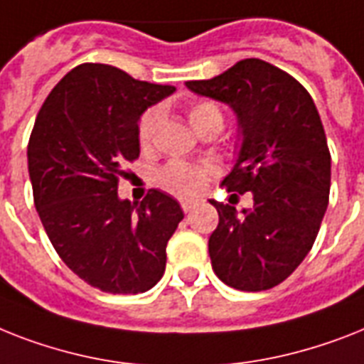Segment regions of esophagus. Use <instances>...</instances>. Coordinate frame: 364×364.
Wrapping results in <instances>:
<instances>
[{
    "label": "esophagus",
    "instance_id": "34e87169",
    "mask_svg": "<svg viewBox=\"0 0 364 364\" xmlns=\"http://www.w3.org/2000/svg\"><path fill=\"white\" fill-rule=\"evenodd\" d=\"M194 205H196V200H181V209L185 213L192 211V209H194Z\"/></svg>",
    "mask_w": 364,
    "mask_h": 364
}]
</instances>
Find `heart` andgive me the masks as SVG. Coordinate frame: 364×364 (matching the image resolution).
Instances as JSON below:
<instances>
[{
	"label": "heart",
	"mask_w": 364,
	"mask_h": 364,
	"mask_svg": "<svg viewBox=\"0 0 364 364\" xmlns=\"http://www.w3.org/2000/svg\"><path fill=\"white\" fill-rule=\"evenodd\" d=\"M187 117L188 123L198 134H202L203 131H208L211 127L223 129L224 115L220 106L215 100L205 99L192 102L188 106ZM159 125H161V112L155 110V108L147 110L138 121V144L144 151L151 149ZM213 172H215L213 166H198V164L173 161L162 168L161 183L177 196H192L205 185Z\"/></svg>",
	"instance_id": "obj_1"
}]
</instances>
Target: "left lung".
<instances>
[{"label":"left lung","mask_w":364,"mask_h":364,"mask_svg":"<svg viewBox=\"0 0 364 364\" xmlns=\"http://www.w3.org/2000/svg\"><path fill=\"white\" fill-rule=\"evenodd\" d=\"M187 87L237 114L243 146L223 185L254 200L243 215L209 200L218 211L213 271L241 291L274 288L310 252L329 203L331 153L314 100L294 76L256 58Z\"/></svg>","instance_id":"obj_1"}]
</instances>
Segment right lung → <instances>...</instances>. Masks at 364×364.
<instances>
[{"mask_svg":"<svg viewBox=\"0 0 364 364\" xmlns=\"http://www.w3.org/2000/svg\"><path fill=\"white\" fill-rule=\"evenodd\" d=\"M173 85L105 63L67 73L41 106L28 144L33 202L50 243L80 279L106 294H144L161 280L179 203L151 188L119 200L125 162L140 156L138 119Z\"/></svg>","mask_w":364,"mask_h":364,"instance_id":"1","label":"right lung"}]
</instances>
